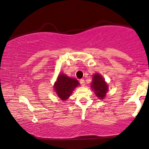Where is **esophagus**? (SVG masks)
Returning <instances> with one entry per match:
<instances>
[{
    "instance_id": "34e87169",
    "label": "esophagus",
    "mask_w": 149,
    "mask_h": 149,
    "mask_svg": "<svg viewBox=\"0 0 149 149\" xmlns=\"http://www.w3.org/2000/svg\"><path fill=\"white\" fill-rule=\"evenodd\" d=\"M79 83H80L81 86H84V85H85V82H84V79H81L79 81Z\"/></svg>"
}]
</instances>
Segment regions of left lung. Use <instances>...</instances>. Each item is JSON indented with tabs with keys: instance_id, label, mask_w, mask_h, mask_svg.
<instances>
[{
	"instance_id": "8db88e82",
	"label": "left lung",
	"mask_w": 149,
	"mask_h": 149,
	"mask_svg": "<svg viewBox=\"0 0 149 149\" xmlns=\"http://www.w3.org/2000/svg\"><path fill=\"white\" fill-rule=\"evenodd\" d=\"M91 87L92 90L94 91L95 95L100 100L104 99L109 90V87L104 78L98 73L93 75Z\"/></svg>"
}]
</instances>
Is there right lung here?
<instances>
[{"instance_id":"right-lung-1","label":"right lung","mask_w":149,"mask_h":149,"mask_svg":"<svg viewBox=\"0 0 149 149\" xmlns=\"http://www.w3.org/2000/svg\"><path fill=\"white\" fill-rule=\"evenodd\" d=\"M79 84V83L75 79L68 77L65 74H61L54 84V88L58 97L61 100L66 101Z\"/></svg>"}]
</instances>
